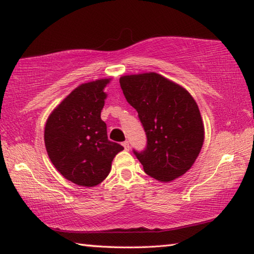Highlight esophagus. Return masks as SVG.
Here are the masks:
<instances>
[{
	"instance_id": "obj_1",
	"label": "esophagus",
	"mask_w": 254,
	"mask_h": 254,
	"mask_svg": "<svg viewBox=\"0 0 254 254\" xmlns=\"http://www.w3.org/2000/svg\"><path fill=\"white\" fill-rule=\"evenodd\" d=\"M123 146L125 147V149H126V151H129V143H128L127 140H126V142L123 143Z\"/></svg>"
}]
</instances>
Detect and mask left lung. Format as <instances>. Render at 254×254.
I'll list each match as a JSON object with an SVG mask.
<instances>
[{"label":"left lung","mask_w":254,"mask_h":254,"mask_svg":"<svg viewBox=\"0 0 254 254\" xmlns=\"http://www.w3.org/2000/svg\"><path fill=\"white\" fill-rule=\"evenodd\" d=\"M127 102L138 112L147 144L134 154L144 171L159 181L181 177L200 153L205 129L200 111L186 89L157 73L122 76Z\"/></svg>","instance_id":"8db88e82"}]
</instances>
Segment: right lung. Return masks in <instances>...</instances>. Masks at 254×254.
Returning a JSON list of instances; mask_svg holds the SVG:
<instances>
[{"label":"right lung","mask_w":254,"mask_h":254,"mask_svg":"<svg viewBox=\"0 0 254 254\" xmlns=\"http://www.w3.org/2000/svg\"><path fill=\"white\" fill-rule=\"evenodd\" d=\"M110 78L84 83L74 89L49 115L45 146L52 163L65 179L83 187L105 180L114 157L123 151L110 142L101 110L107 98L103 89Z\"/></svg>","instance_id":"obj_1"}]
</instances>
